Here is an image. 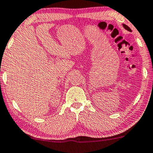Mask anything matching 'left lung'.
I'll use <instances>...</instances> for the list:
<instances>
[{
    "mask_svg": "<svg viewBox=\"0 0 153 153\" xmlns=\"http://www.w3.org/2000/svg\"><path fill=\"white\" fill-rule=\"evenodd\" d=\"M123 27H124L125 29H126V30H128V31H130V32H131V31H132V30H131V29H130V27L128 26V25H126V24H123Z\"/></svg>",
    "mask_w": 153,
    "mask_h": 153,
    "instance_id": "left-lung-1",
    "label": "left lung"
}]
</instances>
